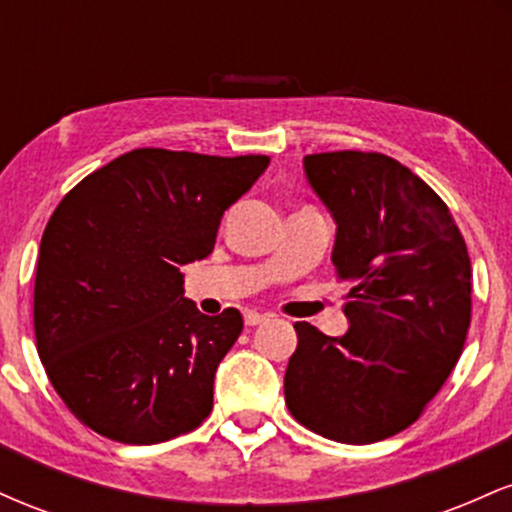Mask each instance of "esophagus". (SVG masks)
<instances>
[{
    "label": "esophagus",
    "mask_w": 512,
    "mask_h": 512,
    "mask_svg": "<svg viewBox=\"0 0 512 512\" xmlns=\"http://www.w3.org/2000/svg\"><path fill=\"white\" fill-rule=\"evenodd\" d=\"M245 325L248 327H255V325H262V322L269 320V315H262L257 313V310H245Z\"/></svg>",
    "instance_id": "esophagus-1"
}]
</instances>
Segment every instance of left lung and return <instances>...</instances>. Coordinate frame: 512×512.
<instances>
[{
    "label": "left lung",
    "mask_w": 512,
    "mask_h": 512,
    "mask_svg": "<svg viewBox=\"0 0 512 512\" xmlns=\"http://www.w3.org/2000/svg\"><path fill=\"white\" fill-rule=\"evenodd\" d=\"M337 223L332 264L349 284V330L296 322L284 375L289 411L337 443H375L414 424L455 368L472 317V264L448 207L395 158H303Z\"/></svg>",
    "instance_id": "obj_1"
}]
</instances>
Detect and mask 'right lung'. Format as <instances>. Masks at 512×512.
Listing matches in <instances>:
<instances>
[{
    "label": "right lung",
    "mask_w": 512,
    "mask_h": 512,
    "mask_svg": "<svg viewBox=\"0 0 512 512\" xmlns=\"http://www.w3.org/2000/svg\"><path fill=\"white\" fill-rule=\"evenodd\" d=\"M269 156L134 149L86 175L40 240L33 325L38 356L69 411L120 443L192 431L236 344V308L202 315L180 267L211 255L223 211Z\"/></svg>",
    "instance_id": "right-lung-1"
}]
</instances>
